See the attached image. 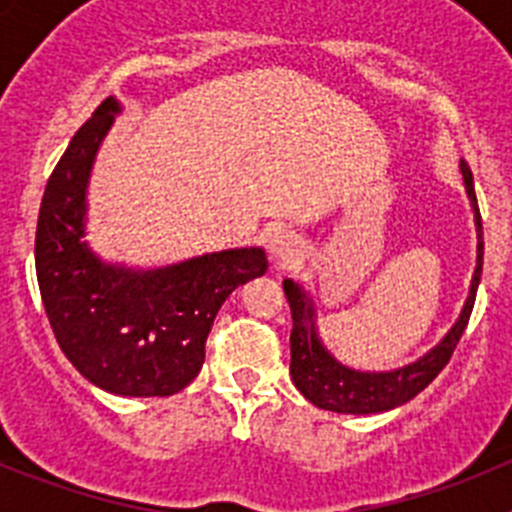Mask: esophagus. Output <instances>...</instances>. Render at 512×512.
Returning <instances> with one entry per match:
<instances>
[{
  "label": "esophagus",
  "instance_id": "34e87169",
  "mask_svg": "<svg viewBox=\"0 0 512 512\" xmlns=\"http://www.w3.org/2000/svg\"><path fill=\"white\" fill-rule=\"evenodd\" d=\"M269 251H271V256H274V259L284 261V264H287V261L297 259V256L302 253V241L297 238L295 233H292V230H279V233L271 235Z\"/></svg>",
  "mask_w": 512,
  "mask_h": 512
}]
</instances>
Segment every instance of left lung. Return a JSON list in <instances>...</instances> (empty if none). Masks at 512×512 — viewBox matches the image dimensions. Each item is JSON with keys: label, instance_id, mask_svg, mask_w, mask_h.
Instances as JSON below:
<instances>
[{"label": "left lung", "instance_id": "1", "mask_svg": "<svg viewBox=\"0 0 512 512\" xmlns=\"http://www.w3.org/2000/svg\"><path fill=\"white\" fill-rule=\"evenodd\" d=\"M461 176H464V187H467L469 202H472L474 210V225H477V269H474L469 297L454 328L443 336V341L436 348H431L428 354L420 356L413 364L392 369V372H356L351 366H343L320 343L318 330H315V307H312L310 297L305 295V289L292 282V279H284V295H287L292 323H295L292 325V336H289V348H292L289 374H292V382H295L297 390L312 405L330 410V413H384V410H392L413 400L418 392H423L441 374L443 366L449 364L456 343H459L461 333L467 328L469 315H472L479 274H482V256H485L482 217H479L472 169L467 166V161H461Z\"/></svg>", "mask_w": 512, "mask_h": 512}]
</instances>
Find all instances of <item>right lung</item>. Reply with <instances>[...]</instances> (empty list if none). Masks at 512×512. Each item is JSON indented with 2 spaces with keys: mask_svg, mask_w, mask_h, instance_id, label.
Wrapping results in <instances>:
<instances>
[{
  "mask_svg": "<svg viewBox=\"0 0 512 512\" xmlns=\"http://www.w3.org/2000/svg\"><path fill=\"white\" fill-rule=\"evenodd\" d=\"M120 102L107 97L53 169L35 230V271L53 336L81 377L128 397L184 390L205 364L215 315L269 269L261 248H230L164 269L104 264L84 241L87 184Z\"/></svg>",
  "mask_w": 512,
  "mask_h": 512,
  "instance_id": "right-lung-1",
  "label": "right lung"
}]
</instances>
